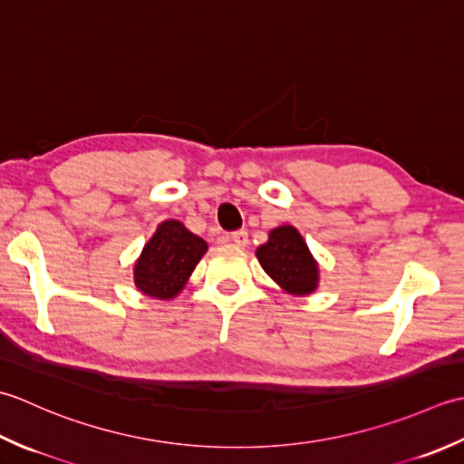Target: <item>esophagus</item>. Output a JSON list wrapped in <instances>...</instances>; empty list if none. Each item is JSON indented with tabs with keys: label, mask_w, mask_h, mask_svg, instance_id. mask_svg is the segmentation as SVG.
Wrapping results in <instances>:
<instances>
[{
	"label": "esophagus",
	"mask_w": 464,
	"mask_h": 464,
	"mask_svg": "<svg viewBox=\"0 0 464 464\" xmlns=\"http://www.w3.org/2000/svg\"><path fill=\"white\" fill-rule=\"evenodd\" d=\"M230 242L234 246H238V248H244L246 244H248V232L246 230H236L230 234Z\"/></svg>",
	"instance_id": "34e87169"
}]
</instances>
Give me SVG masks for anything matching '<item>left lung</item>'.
I'll use <instances>...</instances> for the list:
<instances>
[{
  "label": "left lung",
  "instance_id": "8db88e82",
  "mask_svg": "<svg viewBox=\"0 0 464 464\" xmlns=\"http://www.w3.org/2000/svg\"><path fill=\"white\" fill-rule=\"evenodd\" d=\"M264 272L276 285L295 296L312 295L318 286V264L295 226H278L268 242L256 250Z\"/></svg>",
  "mask_w": 464,
  "mask_h": 464
}]
</instances>
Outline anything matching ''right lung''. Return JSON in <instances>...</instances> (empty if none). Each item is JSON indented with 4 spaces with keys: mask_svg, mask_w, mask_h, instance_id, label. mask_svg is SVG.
Here are the masks:
<instances>
[{
    "mask_svg": "<svg viewBox=\"0 0 464 464\" xmlns=\"http://www.w3.org/2000/svg\"><path fill=\"white\" fill-rule=\"evenodd\" d=\"M206 250L208 244L182 222H162L134 264L138 290L160 300L174 298L186 286Z\"/></svg>",
    "mask_w": 464,
    "mask_h": 464,
    "instance_id": "right-lung-1",
    "label": "right lung"
}]
</instances>
